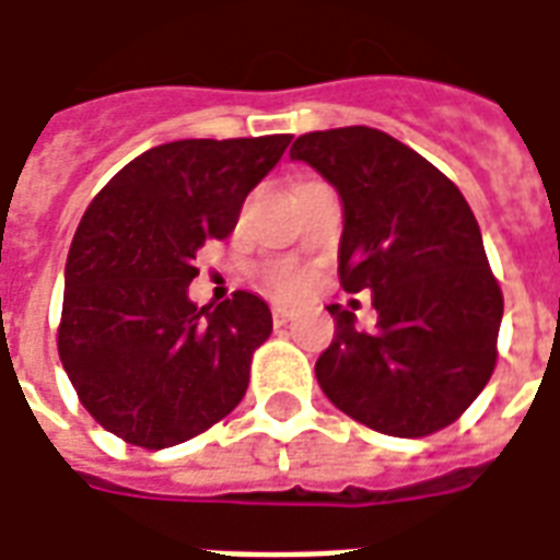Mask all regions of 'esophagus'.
Wrapping results in <instances>:
<instances>
[{
  "instance_id": "obj_1",
  "label": "esophagus",
  "mask_w": 560,
  "mask_h": 560,
  "mask_svg": "<svg viewBox=\"0 0 560 560\" xmlns=\"http://www.w3.org/2000/svg\"><path fill=\"white\" fill-rule=\"evenodd\" d=\"M291 317H293V312L281 308V305H272V324H276V327H284V324H288Z\"/></svg>"
}]
</instances>
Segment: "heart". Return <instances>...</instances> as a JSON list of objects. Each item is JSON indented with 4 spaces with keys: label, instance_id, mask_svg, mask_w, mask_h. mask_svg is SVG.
Instances as JSON below:
<instances>
[{
    "label": "heart",
    "instance_id": "1",
    "mask_svg": "<svg viewBox=\"0 0 560 560\" xmlns=\"http://www.w3.org/2000/svg\"><path fill=\"white\" fill-rule=\"evenodd\" d=\"M260 284H264V291H267L269 296H276V300H296V296H303L305 288H308V281H305L303 272L293 267H269L267 272H264Z\"/></svg>",
    "mask_w": 560,
    "mask_h": 560
}]
</instances>
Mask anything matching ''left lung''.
I'll return each instance as SVG.
<instances>
[{
	"instance_id": "1",
	"label": "left lung",
	"mask_w": 560,
	"mask_h": 560,
	"mask_svg": "<svg viewBox=\"0 0 560 560\" xmlns=\"http://www.w3.org/2000/svg\"><path fill=\"white\" fill-rule=\"evenodd\" d=\"M291 159L312 164L345 203L339 281L372 291L377 324L329 305L336 339L317 357L327 399L393 438H425L468 411L498 363L504 293L480 224L456 183L369 126L308 131Z\"/></svg>"
}]
</instances>
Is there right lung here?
Masks as SVG:
<instances>
[{"instance_id": "1", "label": "right lung", "mask_w": 560, "mask_h": 560, "mask_svg": "<svg viewBox=\"0 0 560 560\" xmlns=\"http://www.w3.org/2000/svg\"><path fill=\"white\" fill-rule=\"evenodd\" d=\"M291 135L173 140L128 161L83 212L66 264L59 360L92 420L164 450L243 401L269 305L236 291L197 308L195 255L236 228L245 195Z\"/></svg>"}]
</instances>
